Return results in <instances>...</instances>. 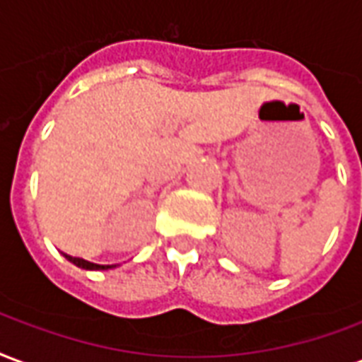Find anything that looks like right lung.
<instances>
[{"label": "right lung", "mask_w": 362, "mask_h": 362, "mask_svg": "<svg viewBox=\"0 0 362 362\" xmlns=\"http://www.w3.org/2000/svg\"><path fill=\"white\" fill-rule=\"evenodd\" d=\"M67 260H71L73 264H76L78 268H84V270H107V268H113V266H102V264H92L88 260H83V258H76V257H69V255H65Z\"/></svg>", "instance_id": "1"}]
</instances>
